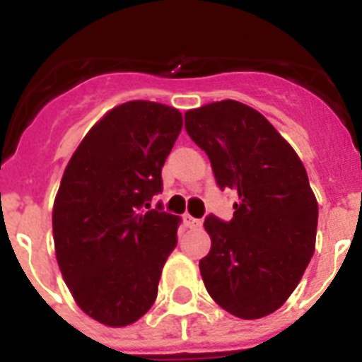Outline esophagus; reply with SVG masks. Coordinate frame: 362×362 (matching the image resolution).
Returning a JSON list of instances; mask_svg holds the SVG:
<instances>
[{
	"label": "esophagus",
	"mask_w": 362,
	"mask_h": 362,
	"mask_svg": "<svg viewBox=\"0 0 362 362\" xmlns=\"http://www.w3.org/2000/svg\"><path fill=\"white\" fill-rule=\"evenodd\" d=\"M185 225L188 226V228H197V226H201V219H196V217L192 216H185Z\"/></svg>",
	"instance_id": "obj_1"
}]
</instances>
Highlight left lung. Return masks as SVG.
Listing matches in <instances>:
<instances>
[{
	"label": "left lung",
	"instance_id": "1",
	"mask_svg": "<svg viewBox=\"0 0 362 362\" xmlns=\"http://www.w3.org/2000/svg\"><path fill=\"white\" fill-rule=\"evenodd\" d=\"M185 129L217 187L239 196L232 219H204V286L235 317H264L296 290L315 250L319 210L305 165L263 114L233 99L188 110Z\"/></svg>",
	"mask_w": 362,
	"mask_h": 362
}]
</instances>
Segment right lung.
<instances>
[{
    "label": "right lung",
    "mask_w": 362,
    "mask_h": 362,
    "mask_svg": "<svg viewBox=\"0 0 362 362\" xmlns=\"http://www.w3.org/2000/svg\"><path fill=\"white\" fill-rule=\"evenodd\" d=\"M181 129L175 108L129 101L88 130L65 168L52 212L57 264L79 308L107 326L148 312L177 245V217L145 209Z\"/></svg>",
    "instance_id": "1"
}]
</instances>
